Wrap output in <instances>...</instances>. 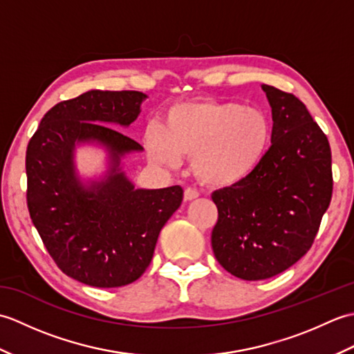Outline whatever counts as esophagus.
<instances>
[{
	"mask_svg": "<svg viewBox=\"0 0 354 354\" xmlns=\"http://www.w3.org/2000/svg\"><path fill=\"white\" fill-rule=\"evenodd\" d=\"M198 196H199V192L192 189V187H187V189L184 190V199L185 201H193V199H196Z\"/></svg>",
	"mask_w": 354,
	"mask_h": 354,
	"instance_id": "1",
	"label": "esophagus"
}]
</instances>
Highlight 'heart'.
<instances>
[{
  "instance_id": "1",
  "label": "heart",
  "mask_w": 354,
  "mask_h": 354,
  "mask_svg": "<svg viewBox=\"0 0 354 354\" xmlns=\"http://www.w3.org/2000/svg\"><path fill=\"white\" fill-rule=\"evenodd\" d=\"M270 140V122L257 108L237 102L193 100L171 106L164 126L145 133L150 161L175 169L184 155L201 183L228 187L257 169Z\"/></svg>"
}]
</instances>
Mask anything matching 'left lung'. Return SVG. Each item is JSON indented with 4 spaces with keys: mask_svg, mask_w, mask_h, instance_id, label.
<instances>
[{
    "mask_svg": "<svg viewBox=\"0 0 354 354\" xmlns=\"http://www.w3.org/2000/svg\"><path fill=\"white\" fill-rule=\"evenodd\" d=\"M261 88L272 108V145L250 176L212 194L214 257L248 281L283 272L310 250L333 192L332 150L306 104Z\"/></svg>",
    "mask_w": 354,
    "mask_h": 354,
    "instance_id": "1",
    "label": "left lung"
}]
</instances>
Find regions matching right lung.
<instances>
[{
  "mask_svg": "<svg viewBox=\"0 0 354 354\" xmlns=\"http://www.w3.org/2000/svg\"><path fill=\"white\" fill-rule=\"evenodd\" d=\"M146 95L93 89L53 106L26 153L27 207L51 259L65 275L94 288H120L145 274L161 228L181 205L179 185L135 189L120 156L141 150L108 124H131ZM97 140L113 158L110 176L85 187L73 173L76 142Z\"/></svg>",
  "mask_w": 354,
  "mask_h": 354,
  "instance_id": "obj_1",
  "label": "right lung"
}]
</instances>
